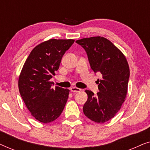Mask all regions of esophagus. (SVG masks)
I'll return each instance as SVG.
<instances>
[{
    "label": "esophagus",
    "instance_id": "34e87169",
    "mask_svg": "<svg viewBox=\"0 0 150 150\" xmlns=\"http://www.w3.org/2000/svg\"><path fill=\"white\" fill-rule=\"evenodd\" d=\"M70 91H71V92H75V93H77V92H80V91H81V89H79V88H78V87H71V88Z\"/></svg>",
    "mask_w": 150,
    "mask_h": 150
}]
</instances>
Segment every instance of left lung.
<instances>
[{
	"label": "left lung",
	"instance_id": "8db88e82",
	"mask_svg": "<svg viewBox=\"0 0 150 150\" xmlns=\"http://www.w3.org/2000/svg\"><path fill=\"white\" fill-rule=\"evenodd\" d=\"M76 42L85 50L94 72L102 76L97 81L99 92L96 96L85 91L88 98L83 112L93 122L104 123L115 115L126 99L130 76L128 61L121 50L103 37L83 38Z\"/></svg>",
	"mask_w": 150,
	"mask_h": 150
}]
</instances>
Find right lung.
<instances>
[{
	"mask_svg": "<svg viewBox=\"0 0 150 150\" xmlns=\"http://www.w3.org/2000/svg\"><path fill=\"white\" fill-rule=\"evenodd\" d=\"M74 40L51 39L35 47L24 63L18 79L20 96L37 120L47 124L61 115L69 90L52 87L50 80L59 69L65 51Z\"/></svg>",
	"mask_w": 150,
	"mask_h": 150,
	"instance_id": "add662e5",
	"label": "right lung"
}]
</instances>
